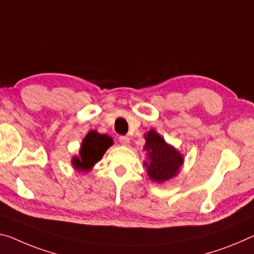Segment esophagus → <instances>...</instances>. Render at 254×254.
Returning a JSON list of instances; mask_svg holds the SVG:
<instances>
[{
    "instance_id": "34e87169",
    "label": "esophagus",
    "mask_w": 254,
    "mask_h": 254,
    "mask_svg": "<svg viewBox=\"0 0 254 254\" xmlns=\"http://www.w3.org/2000/svg\"><path fill=\"white\" fill-rule=\"evenodd\" d=\"M119 143L122 144V145H124V146H128L129 145V143H130V139L127 137V136H120L119 137Z\"/></svg>"
}]
</instances>
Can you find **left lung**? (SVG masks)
Returning <instances> with one entry per match:
<instances>
[{
    "mask_svg": "<svg viewBox=\"0 0 254 254\" xmlns=\"http://www.w3.org/2000/svg\"><path fill=\"white\" fill-rule=\"evenodd\" d=\"M145 146L147 161H144L150 179L157 183L169 181L176 176L184 163V158L174 146L166 143V140L154 129L145 135Z\"/></svg>",
    "mask_w": 254,
    "mask_h": 254,
    "instance_id": "obj_1",
    "label": "left lung"
}]
</instances>
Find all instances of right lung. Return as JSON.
<instances>
[{
    "mask_svg": "<svg viewBox=\"0 0 254 254\" xmlns=\"http://www.w3.org/2000/svg\"><path fill=\"white\" fill-rule=\"evenodd\" d=\"M114 144L110 136L99 134L96 130L88 131L80 145L79 155L72 158V166L78 170L87 171L100 161L109 147Z\"/></svg>",
    "mask_w": 254,
    "mask_h": 254,
    "instance_id": "obj_1",
    "label": "right lung"
}]
</instances>
